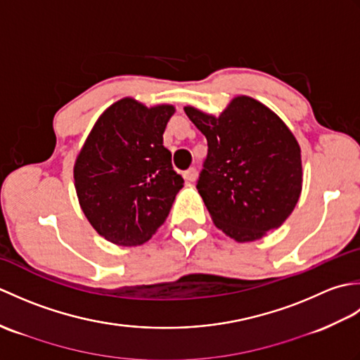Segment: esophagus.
<instances>
[{"mask_svg": "<svg viewBox=\"0 0 360 360\" xmlns=\"http://www.w3.org/2000/svg\"><path fill=\"white\" fill-rule=\"evenodd\" d=\"M196 174H198V170H196V168H195V167H190L188 170H186V172H184V179L192 182V181H195V179H196Z\"/></svg>", "mask_w": 360, "mask_h": 360, "instance_id": "obj_1", "label": "esophagus"}]
</instances>
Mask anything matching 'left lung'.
Wrapping results in <instances>:
<instances>
[{
    "label": "left lung",
    "instance_id": "1",
    "mask_svg": "<svg viewBox=\"0 0 360 360\" xmlns=\"http://www.w3.org/2000/svg\"><path fill=\"white\" fill-rule=\"evenodd\" d=\"M184 111L207 139L196 188L217 227L236 241H254L285 223L300 198L302 158L277 114L244 96L219 117L192 106Z\"/></svg>",
    "mask_w": 360,
    "mask_h": 360
}]
</instances>
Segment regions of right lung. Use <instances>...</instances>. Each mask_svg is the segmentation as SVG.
Here are the masks:
<instances>
[{
  "label": "right lung",
  "instance_id": "1",
  "mask_svg": "<svg viewBox=\"0 0 360 360\" xmlns=\"http://www.w3.org/2000/svg\"><path fill=\"white\" fill-rule=\"evenodd\" d=\"M174 108L122 98L106 110L75 160L80 207L96 231L119 246H139L164 224L184 186L162 134Z\"/></svg>",
  "mask_w": 360,
  "mask_h": 360
}]
</instances>
